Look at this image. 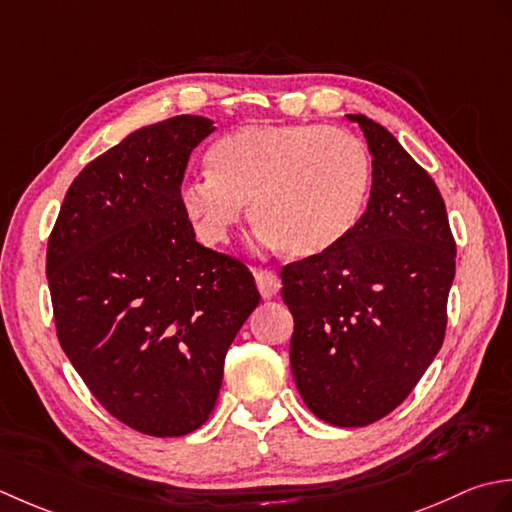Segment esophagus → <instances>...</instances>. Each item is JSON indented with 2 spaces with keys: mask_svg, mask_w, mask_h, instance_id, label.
Instances as JSON below:
<instances>
[{
  "mask_svg": "<svg viewBox=\"0 0 512 512\" xmlns=\"http://www.w3.org/2000/svg\"><path fill=\"white\" fill-rule=\"evenodd\" d=\"M254 276H256V285H258L260 296L263 298H274L280 291V287H283V283H280V276L271 269H256Z\"/></svg>",
  "mask_w": 512,
  "mask_h": 512,
  "instance_id": "1",
  "label": "esophagus"
}]
</instances>
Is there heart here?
<instances>
[{
  "label": "heart",
  "instance_id": "1",
  "mask_svg": "<svg viewBox=\"0 0 512 512\" xmlns=\"http://www.w3.org/2000/svg\"><path fill=\"white\" fill-rule=\"evenodd\" d=\"M212 176L181 187L198 241L223 245L243 205L269 243L307 258L336 247L358 223L371 187V156L356 134L320 123H256L207 154Z\"/></svg>",
  "mask_w": 512,
  "mask_h": 512
}]
</instances>
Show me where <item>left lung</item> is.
<instances>
[{
    "label": "left lung",
    "mask_w": 512,
    "mask_h": 512,
    "mask_svg": "<svg viewBox=\"0 0 512 512\" xmlns=\"http://www.w3.org/2000/svg\"><path fill=\"white\" fill-rule=\"evenodd\" d=\"M347 117L373 154L367 212L280 278L302 400L333 426H367L398 409L442 347L455 238L429 172L382 125Z\"/></svg>",
    "instance_id": "1"
}]
</instances>
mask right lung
<instances>
[{"mask_svg": "<svg viewBox=\"0 0 512 512\" xmlns=\"http://www.w3.org/2000/svg\"><path fill=\"white\" fill-rule=\"evenodd\" d=\"M212 130L181 114L132 132L79 172L48 236L61 349L103 409L154 437L203 426L260 302L243 260L196 243L181 210L187 161Z\"/></svg>", "mask_w": 512, "mask_h": 512, "instance_id": "add662e5", "label": "right lung"}]
</instances>
